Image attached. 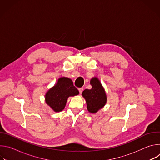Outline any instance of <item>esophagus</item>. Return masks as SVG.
Returning <instances> with one entry per match:
<instances>
[{"mask_svg":"<svg viewBox=\"0 0 160 160\" xmlns=\"http://www.w3.org/2000/svg\"><path fill=\"white\" fill-rule=\"evenodd\" d=\"M83 90V87H81V88H78V91H79L80 94H81V93L82 92Z\"/></svg>","mask_w":160,"mask_h":160,"instance_id":"obj_1","label":"esophagus"}]
</instances>
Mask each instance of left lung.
<instances>
[{"mask_svg": "<svg viewBox=\"0 0 160 160\" xmlns=\"http://www.w3.org/2000/svg\"><path fill=\"white\" fill-rule=\"evenodd\" d=\"M91 89L83 91L82 96L86 101L87 108L88 112L96 113L102 109L107 102V96L105 90L98 77H93L90 80Z\"/></svg>", "mask_w": 160, "mask_h": 160, "instance_id": "left-lung-1", "label": "left lung"}]
</instances>
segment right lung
<instances>
[{
    "mask_svg": "<svg viewBox=\"0 0 160 160\" xmlns=\"http://www.w3.org/2000/svg\"><path fill=\"white\" fill-rule=\"evenodd\" d=\"M79 94V91L73 85L72 79L62 77L45 95V101L54 112L62 111L69 97Z\"/></svg>",
    "mask_w": 160,
    "mask_h": 160,
    "instance_id": "add662e5",
    "label": "right lung"
}]
</instances>
